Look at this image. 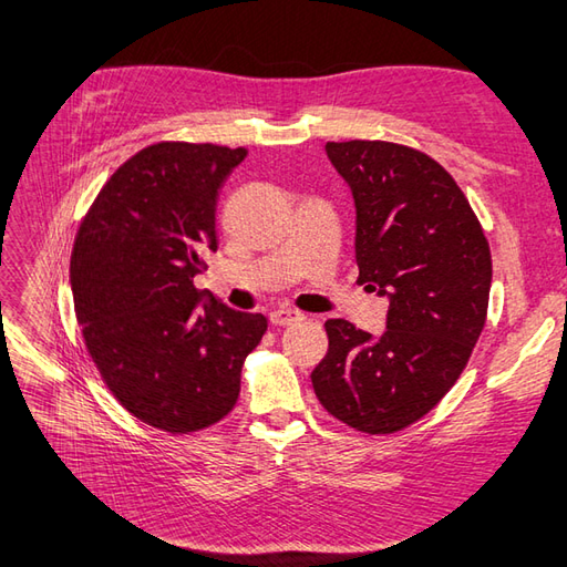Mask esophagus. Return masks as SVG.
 Masks as SVG:
<instances>
[{
    "label": "esophagus",
    "mask_w": 567,
    "mask_h": 567,
    "mask_svg": "<svg viewBox=\"0 0 567 567\" xmlns=\"http://www.w3.org/2000/svg\"><path fill=\"white\" fill-rule=\"evenodd\" d=\"M302 319H305L302 311H297L292 307H277L270 311V323H275V327H290V323H297Z\"/></svg>",
    "instance_id": "34e87169"
}]
</instances>
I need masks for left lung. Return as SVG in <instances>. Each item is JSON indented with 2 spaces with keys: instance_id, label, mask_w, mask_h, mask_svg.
<instances>
[{
  "instance_id": "obj_1",
  "label": "left lung",
  "mask_w": 567,
  "mask_h": 567,
  "mask_svg": "<svg viewBox=\"0 0 567 567\" xmlns=\"http://www.w3.org/2000/svg\"><path fill=\"white\" fill-rule=\"evenodd\" d=\"M355 204L358 282L390 302L380 336L329 319L311 372L343 424L394 433L431 412L485 327L487 238L455 179L429 155L384 141L327 143Z\"/></svg>"
}]
</instances>
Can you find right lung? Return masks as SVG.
<instances>
[{"label": "right lung", "mask_w": 567, "mask_h": 567, "mask_svg": "<svg viewBox=\"0 0 567 567\" xmlns=\"http://www.w3.org/2000/svg\"><path fill=\"white\" fill-rule=\"evenodd\" d=\"M248 155L155 143L126 161L75 238L70 287L84 343L128 414L171 433L231 412L268 319L226 307L195 277L216 252L219 189Z\"/></svg>", "instance_id": "obj_1"}]
</instances>
